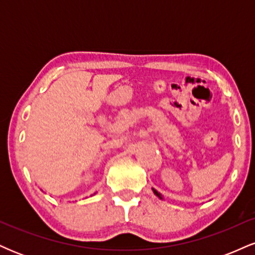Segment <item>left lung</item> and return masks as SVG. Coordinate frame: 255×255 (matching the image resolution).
I'll list each match as a JSON object with an SVG mask.
<instances>
[{"instance_id":"8db88e82","label":"left lung","mask_w":255,"mask_h":255,"mask_svg":"<svg viewBox=\"0 0 255 255\" xmlns=\"http://www.w3.org/2000/svg\"><path fill=\"white\" fill-rule=\"evenodd\" d=\"M152 191H153V193H154V194L157 195V197H159L160 199H162V197H160V194H159V193H158V192L156 191V189H153V188H152Z\"/></svg>"}]
</instances>
